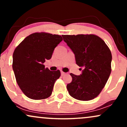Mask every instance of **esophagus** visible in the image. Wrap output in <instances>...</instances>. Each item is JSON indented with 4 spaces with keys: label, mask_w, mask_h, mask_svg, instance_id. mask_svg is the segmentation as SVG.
<instances>
[{
    "label": "esophagus",
    "mask_w": 127,
    "mask_h": 127,
    "mask_svg": "<svg viewBox=\"0 0 127 127\" xmlns=\"http://www.w3.org/2000/svg\"><path fill=\"white\" fill-rule=\"evenodd\" d=\"M61 74H62V76H64V75H65V73L64 72H63V71H62V72H61Z\"/></svg>",
    "instance_id": "34e87169"
}]
</instances>
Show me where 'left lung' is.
I'll list each match as a JSON object with an SVG mask.
<instances>
[{
  "label": "left lung",
  "mask_w": 127,
  "mask_h": 127,
  "mask_svg": "<svg viewBox=\"0 0 127 127\" xmlns=\"http://www.w3.org/2000/svg\"><path fill=\"white\" fill-rule=\"evenodd\" d=\"M62 36L75 54L76 63L83 68L80 75L70 73L72 81L67 85L68 93L79 100H93L101 93L111 73L110 49L95 34Z\"/></svg>",
  "instance_id": "1"
}]
</instances>
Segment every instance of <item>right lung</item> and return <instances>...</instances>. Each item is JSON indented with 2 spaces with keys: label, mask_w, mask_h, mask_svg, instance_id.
Masks as SVG:
<instances>
[{
  "label": "right lung",
  "mask_w": 127,
  "mask_h": 127,
  "mask_svg": "<svg viewBox=\"0 0 127 127\" xmlns=\"http://www.w3.org/2000/svg\"><path fill=\"white\" fill-rule=\"evenodd\" d=\"M62 40L59 34L34 33L26 37L15 48L13 70L19 87L29 98L42 100L51 95L60 71L49 70L43 63L51 59L55 48Z\"/></svg>",
  "instance_id": "add662e5"
}]
</instances>
